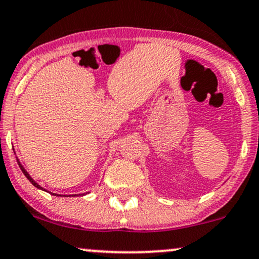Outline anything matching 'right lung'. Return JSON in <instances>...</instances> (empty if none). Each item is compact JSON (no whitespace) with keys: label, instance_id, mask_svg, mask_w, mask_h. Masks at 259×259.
<instances>
[{"label":"right lung","instance_id":"1","mask_svg":"<svg viewBox=\"0 0 259 259\" xmlns=\"http://www.w3.org/2000/svg\"><path fill=\"white\" fill-rule=\"evenodd\" d=\"M17 160H18V159H17ZM18 164H19L20 169H21V171H23V174H24V175H25V176H26V179H27V180H29V181H30V182H31V183H32V185L36 187V188L43 189V188H42V187H40V186L38 185V183H36V182H35V181H33V180H32V177H31V176L29 175V174H27V172H26V170H25V169H24V167H23V165H21V164H20V161H19V160H18ZM43 191H45V189H43Z\"/></svg>","mask_w":259,"mask_h":259}]
</instances>
